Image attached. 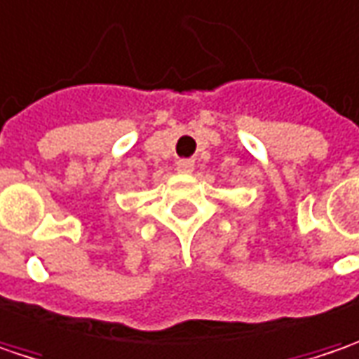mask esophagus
Returning a JSON list of instances; mask_svg holds the SVG:
<instances>
[{
  "label": "esophagus",
  "mask_w": 359,
  "mask_h": 359,
  "mask_svg": "<svg viewBox=\"0 0 359 359\" xmlns=\"http://www.w3.org/2000/svg\"><path fill=\"white\" fill-rule=\"evenodd\" d=\"M194 159H180L177 163H175V168H177V171H182V173H189V171L194 170Z\"/></svg>",
  "instance_id": "obj_1"
}]
</instances>
